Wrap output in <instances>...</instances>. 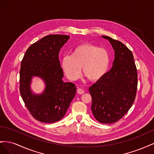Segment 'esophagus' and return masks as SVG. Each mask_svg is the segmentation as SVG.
<instances>
[{"instance_id": "esophagus-1", "label": "esophagus", "mask_w": 154, "mask_h": 154, "mask_svg": "<svg viewBox=\"0 0 154 154\" xmlns=\"http://www.w3.org/2000/svg\"><path fill=\"white\" fill-rule=\"evenodd\" d=\"M77 93L78 94H83V93H84V91L82 90V88H78Z\"/></svg>"}]
</instances>
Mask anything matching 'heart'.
I'll use <instances>...</instances> for the list:
<instances>
[{
    "instance_id": "b5f03b06",
    "label": "heart",
    "mask_w": 154,
    "mask_h": 154,
    "mask_svg": "<svg viewBox=\"0 0 154 154\" xmlns=\"http://www.w3.org/2000/svg\"><path fill=\"white\" fill-rule=\"evenodd\" d=\"M110 63L109 53L104 48L91 44L77 45L71 56H65L61 66L66 75L71 81L80 78L81 68L83 74L92 82L101 80L109 71Z\"/></svg>"
}]
</instances>
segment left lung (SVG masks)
<instances>
[{
	"label": "left lung",
	"mask_w": 154,
	"mask_h": 154,
	"mask_svg": "<svg viewBox=\"0 0 154 154\" xmlns=\"http://www.w3.org/2000/svg\"><path fill=\"white\" fill-rule=\"evenodd\" d=\"M101 37L112 46L114 60L110 71L88 91L94 118L101 123L110 124L123 118L132 106L137 92V72L131 51L119 41Z\"/></svg>",
	"instance_id": "left-lung-1"
}]
</instances>
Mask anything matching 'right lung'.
<instances>
[{
    "instance_id": "add662e5",
    "label": "right lung",
    "mask_w": 154,
    "mask_h": 154,
    "mask_svg": "<svg viewBox=\"0 0 154 154\" xmlns=\"http://www.w3.org/2000/svg\"><path fill=\"white\" fill-rule=\"evenodd\" d=\"M70 36L50 35L32 44L24 56L20 71V92L33 118L40 122L51 123L61 119L75 96L76 87L63 82V72L58 54ZM38 77L45 82L41 94L32 91V78Z\"/></svg>"
}]
</instances>
